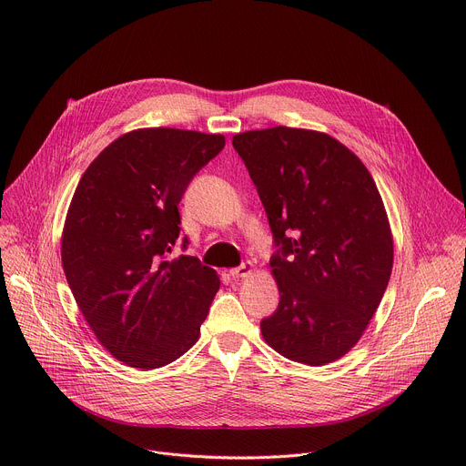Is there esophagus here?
Instances as JSON below:
<instances>
[{
    "mask_svg": "<svg viewBox=\"0 0 466 466\" xmlns=\"http://www.w3.org/2000/svg\"><path fill=\"white\" fill-rule=\"evenodd\" d=\"M252 273V264L250 262H243V264H239L238 268H232L230 269V277L232 279H241V277H247V275H250Z\"/></svg>",
    "mask_w": 466,
    "mask_h": 466,
    "instance_id": "1",
    "label": "esophagus"
}]
</instances>
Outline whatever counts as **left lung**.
I'll return each mask as SVG.
<instances>
[{"label": "left lung", "mask_w": 466, "mask_h": 466, "mask_svg": "<svg viewBox=\"0 0 466 466\" xmlns=\"http://www.w3.org/2000/svg\"><path fill=\"white\" fill-rule=\"evenodd\" d=\"M268 214L277 252L269 264L277 310L260 321L282 357L321 366L362 336L389 286L394 243L364 163L327 134L286 128L238 134Z\"/></svg>", "instance_id": "obj_1"}]
</instances>
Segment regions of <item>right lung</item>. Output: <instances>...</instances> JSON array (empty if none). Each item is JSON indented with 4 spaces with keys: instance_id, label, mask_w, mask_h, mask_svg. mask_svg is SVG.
<instances>
[{
    "instance_id": "1",
    "label": "right lung",
    "mask_w": 466,
    "mask_h": 466,
    "mask_svg": "<svg viewBox=\"0 0 466 466\" xmlns=\"http://www.w3.org/2000/svg\"><path fill=\"white\" fill-rule=\"evenodd\" d=\"M223 147L225 137L214 134L134 130L102 150L76 187L63 269L98 342L132 368H161L198 340L219 277L197 257L171 252L178 204Z\"/></svg>"
}]
</instances>
